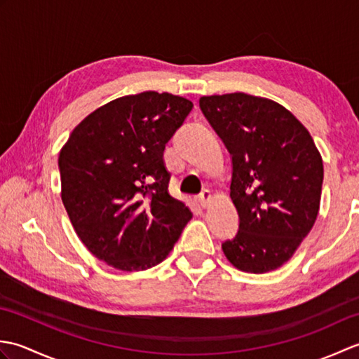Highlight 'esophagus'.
I'll return each mask as SVG.
<instances>
[{"instance_id":"esophagus-1","label":"esophagus","mask_w":359,"mask_h":359,"mask_svg":"<svg viewBox=\"0 0 359 359\" xmlns=\"http://www.w3.org/2000/svg\"><path fill=\"white\" fill-rule=\"evenodd\" d=\"M197 202H199V205H201L202 208H207V207H208V203L211 202V193L208 191V189H205V191L201 193V196H199V199H197Z\"/></svg>"}]
</instances>
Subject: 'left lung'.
<instances>
[{"label": "left lung", "mask_w": 359, "mask_h": 359, "mask_svg": "<svg viewBox=\"0 0 359 359\" xmlns=\"http://www.w3.org/2000/svg\"><path fill=\"white\" fill-rule=\"evenodd\" d=\"M199 106L233 162L239 231L222 243L224 255L242 271L276 270L315 225L323 157L306 126L269 98L234 93L201 97Z\"/></svg>", "instance_id": "left-lung-1"}]
</instances>
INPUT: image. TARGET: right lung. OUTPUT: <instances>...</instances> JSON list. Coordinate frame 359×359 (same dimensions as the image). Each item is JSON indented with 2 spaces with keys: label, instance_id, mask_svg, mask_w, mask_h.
<instances>
[{
  "label": "right lung",
  "instance_id": "1",
  "mask_svg": "<svg viewBox=\"0 0 359 359\" xmlns=\"http://www.w3.org/2000/svg\"><path fill=\"white\" fill-rule=\"evenodd\" d=\"M193 103L156 90L90 112L60 151L62 201L75 233L100 261L142 271L170 255L193 217L168 193L165 144Z\"/></svg>",
  "mask_w": 359,
  "mask_h": 359
}]
</instances>
